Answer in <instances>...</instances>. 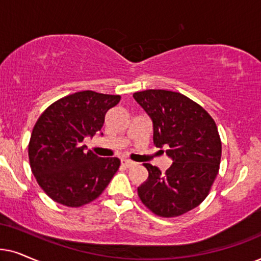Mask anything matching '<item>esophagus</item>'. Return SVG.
<instances>
[{
  "label": "esophagus",
  "mask_w": 261,
  "mask_h": 261,
  "mask_svg": "<svg viewBox=\"0 0 261 261\" xmlns=\"http://www.w3.org/2000/svg\"><path fill=\"white\" fill-rule=\"evenodd\" d=\"M121 165H123V166H125V167H126V168H130V167H134L135 165H136V163H135V162H133V161H130V160L123 159V160H121Z\"/></svg>",
  "instance_id": "1"
}]
</instances>
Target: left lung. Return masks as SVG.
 Masks as SVG:
<instances>
[{
	"label": "left lung",
	"instance_id": "left-lung-1",
	"mask_svg": "<svg viewBox=\"0 0 261 261\" xmlns=\"http://www.w3.org/2000/svg\"><path fill=\"white\" fill-rule=\"evenodd\" d=\"M134 98L151 118L154 144L166 145V154L173 160L165 173L143 163L149 176L137 189L138 197L160 217L189 213L207 197L218 174L222 143L216 123L181 93L147 89Z\"/></svg>",
	"mask_w": 261,
	"mask_h": 261
}]
</instances>
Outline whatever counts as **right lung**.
<instances>
[{
	"label": "right lung",
	"instance_id": "add662e5",
	"mask_svg": "<svg viewBox=\"0 0 261 261\" xmlns=\"http://www.w3.org/2000/svg\"><path fill=\"white\" fill-rule=\"evenodd\" d=\"M120 95L83 90L67 95L38 118L29 143L31 169L45 193L62 205L79 207L96 199L120 166L118 158L85 151L82 141L101 130L107 111Z\"/></svg>",
	"mask_w": 261,
	"mask_h": 261
}]
</instances>
